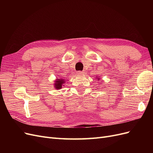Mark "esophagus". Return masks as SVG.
Listing matches in <instances>:
<instances>
[{
	"label": "esophagus",
	"instance_id": "esophagus-1",
	"mask_svg": "<svg viewBox=\"0 0 153 153\" xmlns=\"http://www.w3.org/2000/svg\"><path fill=\"white\" fill-rule=\"evenodd\" d=\"M77 73L78 74V75H82V74L83 73V71H78L77 72Z\"/></svg>",
	"mask_w": 153,
	"mask_h": 153
}]
</instances>
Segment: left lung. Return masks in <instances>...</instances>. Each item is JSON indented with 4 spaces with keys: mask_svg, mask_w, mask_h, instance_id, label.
Wrapping results in <instances>:
<instances>
[{
    "mask_svg": "<svg viewBox=\"0 0 153 153\" xmlns=\"http://www.w3.org/2000/svg\"><path fill=\"white\" fill-rule=\"evenodd\" d=\"M98 79H100V78H98Z\"/></svg>",
    "mask_w": 153,
    "mask_h": 153,
    "instance_id": "8db88e82",
    "label": "left lung"
}]
</instances>
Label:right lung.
I'll return each mask as SVG.
<instances>
[{
  "label": "right lung",
  "instance_id": "obj_1",
  "mask_svg": "<svg viewBox=\"0 0 153 153\" xmlns=\"http://www.w3.org/2000/svg\"><path fill=\"white\" fill-rule=\"evenodd\" d=\"M55 87L56 89H61L62 85H64V83H65V81L64 80V79H57V81H55Z\"/></svg>",
  "mask_w": 153,
  "mask_h": 153
}]
</instances>
